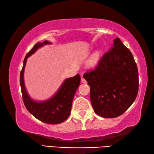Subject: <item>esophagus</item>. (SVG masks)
<instances>
[{
    "instance_id": "34e87169",
    "label": "esophagus",
    "mask_w": 154,
    "mask_h": 154,
    "mask_svg": "<svg viewBox=\"0 0 154 154\" xmlns=\"http://www.w3.org/2000/svg\"><path fill=\"white\" fill-rule=\"evenodd\" d=\"M82 83H86V80H85V79H84V78H83V77H82Z\"/></svg>"
}]
</instances>
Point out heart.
<instances>
[{"mask_svg": "<svg viewBox=\"0 0 154 154\" xmlns=\"http://www.w3.org/2000/svg\"><path fill=\"white\" fill-rule=\"evenodd\" d=\"M99 58V53L98 52H96L95 54H93V56H92V58H90V61H89V64L90 65H94L96 64Z\"/></svg>", "mask_w": 154, "mask_h": 154, "instance_id": "b5f03b06", "label": "heart"}]
</instances>
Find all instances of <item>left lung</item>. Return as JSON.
Instances as JSON below:
<instances>
[{
    "instance_id": "obj_1",
    "label": "left lung",
    "mask_w": 154,
    "mask_h": 154,
    "mask_svg": "<svg viewBox=\"0 0 154 154\" xmlns=\"http://www.w3.org/2000/svg\"><path fill=\"white\" fill-rule=\"evenodd\" d=\"M83 77L90 87V100L95 113L114 118L123 114L136 99L139 72L130 51L117 37L94 69Z\"/></svg>"
}]
</instances>
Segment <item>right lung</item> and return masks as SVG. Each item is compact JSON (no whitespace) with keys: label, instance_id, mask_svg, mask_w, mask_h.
Masks as SVG:
<instances>
[{"label":"right lung","instance_id":"1","mask_svg":"<svg viewBox=\"0 0 154 154\" xmlns=\"http://www.w3.org/2000/svg\"><path fill=\"white\" fill-rule=\"evenodd\" d=\"M50 43L48 41L36 43L26 54L20 72V82L23 101L27 110L35 118L44 123L57 124L66 120L71 113L74 95L80 84L81 77L79 74L66 79L53 97L48 100L39 103L35 102L29 97L26 90L24 82V72L27 58L35 53L37 49L44 45Z\"/></svg>","mask_w":154,"mask_h":154}]
</instances>
